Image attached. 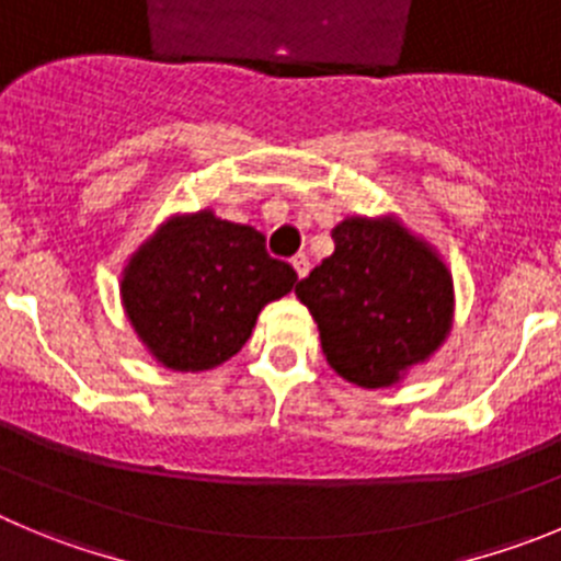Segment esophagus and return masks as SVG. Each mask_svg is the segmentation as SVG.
<instances>
[{"label": "esophagus", "instance_id": "34e87169", "mask_svg": "<svg viewBox=\"0 0 561 561\" xmlns=\"http://www.w3.org/2000/svg\"><path fill=\"white\" fill-rule=\"evenodd\" d=\"M293 271L298 274V279H305V276L310 274V256H307V254L293 256Z\"/></svg>", "mask_w": 561, "mask_h": 561}]
</instances>
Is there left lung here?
<instances>
[{
	"label": "left lung",
	"instance_id": "obj_1",
	"mask_svg": "<svg viewBox=\"0 0 561 561\" xmlns=\"http://www.w3.org/2000/svg\"><path fill=\"white\" fill-rule=\"evenodd\" d=\"M332 238L334 254L298 282V301L334 374L365 390L396 385L451 332V271L392 216L345 218Z\"/></svg>",
	"mask_w": 561,
	"mask_h": 561
}]
</instances>
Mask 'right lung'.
<instances>
[{
    "label": "right lung",
    "mask_w": 561,
    "mask_h": 561,
    "mask_svg": "<svg viewBox=\"0 0 561 561\" xmlns=\"http://www.w3.org/2000/svg\"><path fill=\"white\" fill-rule=\"evenodd\" d=\"M296 285V271L265 251L263 232L198 209L160 224L129 256L122 305L157 363L198 374L234 357L263 307Z\"/></svg>",
    "instance_id": "add662e5"
}]
</instances>
